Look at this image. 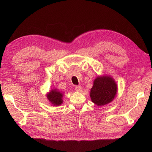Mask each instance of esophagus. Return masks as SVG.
<instances>
[{"instance_id": "esophagus-1", "label": "esophagus", "mask_w": 152, "mask_h": 152, "mask_svg": "<svg viewBox=\"0 0 152 152\" xmlns=\"http://www.w3.org/2000/svg\"><path fill=\"white\" fill-rule=\"evenodd\" d=\"M75 91L78 92H80L82 91V87L80 86H78L75 87Z\"/></svg>"}]
</instances>
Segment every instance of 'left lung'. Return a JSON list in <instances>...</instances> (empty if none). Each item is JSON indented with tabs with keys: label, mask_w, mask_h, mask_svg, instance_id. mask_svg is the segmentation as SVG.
<instances>
[{
	"label": "left lung",
	"mask_w": 152,
	"mask_h": 152,
	"mask_svg": "<svg viewBox=\"0 0 152 152\" xmlns=\"http://www.w3.org/2000/svg\"><path fill=\"white\" fill-rule=\"evenodd\" d=\"M116 82L110 75H99L93 82L91 89L90 97L92 102L97 106H104L111 103L117 93Z\"/></svg>",
	"instance_id": "left-lung-1"
}]
</instances>
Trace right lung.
Masks as SVG:
<instances>
[{
	"label": "right lung",
	"instance_id": "1",
	"mask_svg": "<svg viewBox=\"0 0 152 152\" xmlns=\"http://www.w3.org/2000/svg\"><path fill=\"white\" fill-rule=\"evenodd\" d=\"M61 91H59L57 89H51L46 94L47 98L49 103L53 106H59L63 103V94Z\"/></svg>",
	"mask_w": 152,
	"mask_h": 152
}]
</instances>
